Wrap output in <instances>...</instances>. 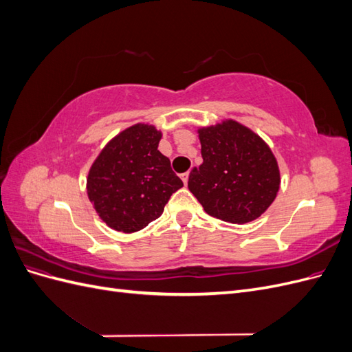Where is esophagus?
<instances>
[{
  "mask_svg": "<svg viewBox=\"0 0 352 352\" xmlns=\"http://www.w3.org/2000/svg\"><path fill=\"white\" fill-rule=\"evenodd\" d=\"M180 177H182V180H184V184L186 185V184H188V179H189V172L184 173V175H182V176H180Z\"/></svg>",
  "mask_w": 352,
  "mask_h": 352,
  "instance_id": "obj_1",
  "label": "esophagus"
}]
</instances>
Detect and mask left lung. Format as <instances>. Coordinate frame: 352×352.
I'll list each match as a JSON object with an SVG mask.
<instances>
[{
	"label": "left lung",
	"mask_w": 352,
	"mask_h": 352,
	"mask_svg": "<svg viewBox=\"0 0 352 352\" xmlns=\"http://www.w3.org/2000/svg\"><path fill=\"white\" fill-rule=\"evenodd\" d=\"M202 164L188 188L207 214L243 225L267 210L280 188V170L270 146L250 127L225 119L198 127Z\"/></svg>",
	"instance_id": "1"
}]
</instances>
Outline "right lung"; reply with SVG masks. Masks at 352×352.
<instances>
[{"instance_id": "add662e5", "label": "right lung", "mask_w": 352, "mask_h": 352, "mask_svg": "<svg viewBox=\"0 0 352 352\" xmlns=\"http://www.w3.org/2000/svg\"><path fill=\"white\" fill-rule=\"evenodd\" d=\"M162 131L136 123L117 133L94 160L87 192L100 219L113 230L133 233L163 214L164 206L184 186L158 151Z\"/></svg>"}]
</instances>
